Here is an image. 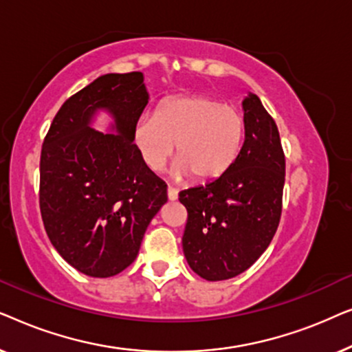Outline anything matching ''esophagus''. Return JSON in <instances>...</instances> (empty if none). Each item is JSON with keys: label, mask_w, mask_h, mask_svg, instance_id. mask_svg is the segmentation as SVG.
Here are the masks:
<instances>
[{"label": "esophagus", "mask_w": 352, "mask_h": 352, "mask_svg": "<svg viewBox=\"0 0 352 352\" xmlns=\"http://www.w3.org/2000/svg\"><path fill=\"white\" fill-rule=\"evenodd\" d=\"M168 199H170L171 201L177 200V190L175 189V187H168Z\"/></svg>", "instance_id": "esophagus-1"}]
</instances>
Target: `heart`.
<instances>
[{
    "mask_svg": "<svg viewBox=\"0 0 352 352\" xmlns=\"http://www.w3.org/2000/svg\"><path fill=\"white\" fill-rule=\"evenodd\" d=\"M133 139L151 171H160L170 157H179L173 175L211 181L234 165L245 139V118L239 109L206 96H182L163 102L155 115H142Z\"/></svg>",
    "mask_w": 352,
    "mask_h": 352,
    "instance_id": "obj_1",
    "label": "heart"
}]
</instances>
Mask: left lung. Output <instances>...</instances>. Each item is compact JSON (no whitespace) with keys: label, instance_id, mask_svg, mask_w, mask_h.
Here are the masks:
<instances>
[{"label":"left lung","instance_id":"left-lung-1","mask_svg":"<svg viewBox=\"0 0 352 352\" xmlns=\"http://www.w3.org/2000/svg\"><path fill=\"white\" fill-rule=\"evenodd\" d=\"M245 141L237 160L205 186L182 190V250L192 271L218 282L247 271L271 243L285 182L277 124L256 94L242 100Z\"/></svg>","mask_w":352,"mask_h":352}]
</instances>
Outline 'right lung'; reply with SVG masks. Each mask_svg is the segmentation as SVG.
Returning a JSON list of instances; mask_svg holds the SVG:
<instances>
[{
	"label": "right lung",
	"instance_id": "1",
	"mask_svg": "<svg viewBox=\"0 0 352 352\" xmlns=\"http://www.w3.org/2000/svg\"><path fill=\"white\" fill-rule=\"evenodd\" d=\"M147 104L141 72L102 75L65 100L43 142L40 208L47 237L89 277L124 271L168 201L166 184L133 144ZM100 111L111 117L105 132L94 124Z\"/></svg>",
	"mask_w": 352,
	"mask_h": 352
}]
</instances>
